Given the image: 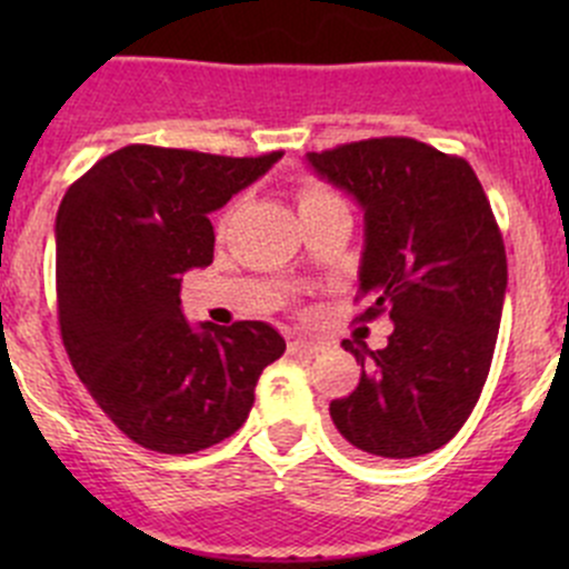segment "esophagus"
<instances>
[{
  "mask_svg": "<svg viewBox=\"0 0 569 569\" xmlns=\"http://www.w3.org/2000/svg\"><path fill=\"white\" fill-rule=\"evenodd\" d=\"M289 352L291 355H317L319 343L311 341V338H295V341H289Z\"/></svg>",
  "mask_w": 569,
  "mask_h": 569,
  "instance_id": "obj_1",
  "label": "esophagus"
}]
</instances>
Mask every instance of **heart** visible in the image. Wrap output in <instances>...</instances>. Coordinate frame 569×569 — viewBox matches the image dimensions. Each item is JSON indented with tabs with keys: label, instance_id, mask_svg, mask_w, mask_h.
<instances>
[{
	"label": "heart",
	"instance_id": "obj_1",
	"mask_svg": "<svg viewBox=\"0 0 569 569\" xmlns=\"http://www.w3.org/2000/svg\"><path fill=\"white\" fill-rule=\"evenodd\" d=\"M327 198H336L332 192H327L325 187H306L300 192V206H308V203H319V200H327Z\"/></svg>",
	"mask_w": 569,
	"mask_h": 569
}]
</instances>
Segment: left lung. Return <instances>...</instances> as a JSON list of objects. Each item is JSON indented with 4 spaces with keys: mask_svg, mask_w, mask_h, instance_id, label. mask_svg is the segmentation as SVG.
Returning <instances> with one entry per match:
<instances>
[{
    "mask_svg": "<svg viewBox=\"0 0 569 569\" xmlns=\"http://www.w3.org/2000/svg\"><path fill=\"white\" fill-rule=\"evenodd\" d=\"M363 209L360 321L388 313V347L343 341L360 363L330 401L338 432L366 455L410 460L449 443L479 401L507 295V250L490 200L460 157L410 137L308 153Z\"/></svg>",
    "mask_w": 569,
    "mask_h": 569,
    "instance_id": "left-lung-1",
    "label": "left lung"
}]
</instances>
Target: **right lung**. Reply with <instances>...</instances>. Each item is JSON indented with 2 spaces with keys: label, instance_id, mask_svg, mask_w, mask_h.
I'll use <instances>...</instances> for the list:
<instances>
[{
  "label": "right lung",
  "instance_id": "obj_1",
  "mask_svg": "<svg viewBox=\"0 0 569 569\" xmlns=\"http://www.w3.org/2000/svg\"><path fill=\"white\" fill-rule=\"evenodd\" d=\"M126 146L68 187L54 222L57 317L73 371L114 427L159 455H194L231 438L256 382L286 352L267 321L192 327L181 274L209 267V214L272 168Z\"/></svg>",
  "mask_w": 569,
  "mask_h": 569
}]
</instances>
